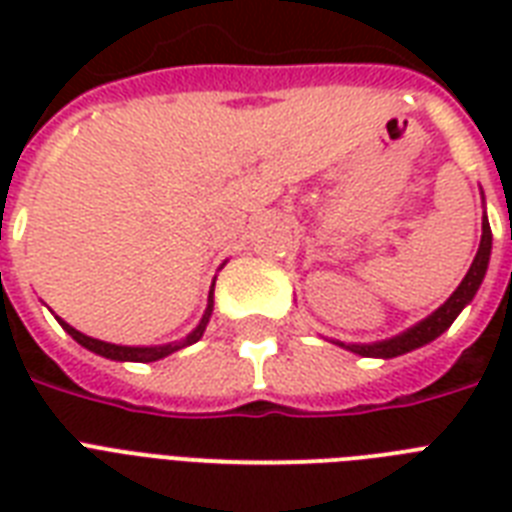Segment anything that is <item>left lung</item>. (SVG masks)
<instances>
[{
  "label": "left lung",
  "mask_w": 512,
  "mask_h": 512,
  "mask_svg": "<svg viewBox=\"0 0 512 512\" xmlns=\"http://www.w3.org/2000/svg\"><path fill=\"white\" fill-rule=\"evenodd\" d=\"M489 255H492V228H489V220L484 217V233H481V244H478L476 260L470 265L468 276L462 279V284L454 289V295L446 300L441 308H438L433 316H428L425 321H420L417 327H412L404 335L393 337V340L385 342H374V345H342V348L353 350L358 356H377V358H393L401 356V353H409V350L420 348L425 342L436 340L444 329L452 327V321L460 316V311L465 305L473 300V295L481 287V281H484L486 265H489Z\"/></svg>",
  "instance_id": "8db88e82"
}]
</instances>
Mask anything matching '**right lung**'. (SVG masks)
<instances>
[{"instance_id":"1","label":"right lung","mask_w":512,"mask_h":512,"mask_svg":"<svg viewBox=\"0 0 512 512\" xmlns=\"http://www.w3.org/2000/svg\"><path fill=\"white\" fill-rule=\"evenodd\" d=\"M209 313H212V292H209V308L207 313H204V319H201V324L196 329H193L191 335L185 337L183 342H175V345H159V348H127V345H111V342H103V340H95V337H87L82 335V332H76L74 327H68L66 321H60V327L66 329L68 335L74 337L79 345H84L87 350H92V353H98V356H106V358H114V361H159V358L170 356V353H175V350L185 348V345H191V342L201 340V335H204V327H207L209 321Z\"/></svg>"}]
</instances>
